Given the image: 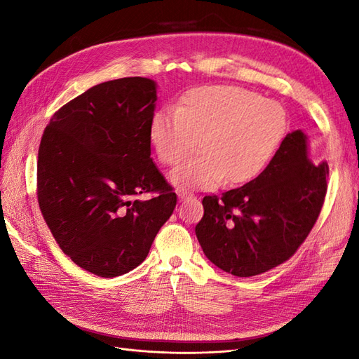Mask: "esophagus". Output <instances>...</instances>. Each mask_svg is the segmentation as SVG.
Returning a JSON list of instances; mask_svg holds the SVG:
<instances>
[{
  "label": "esophagus",
  "instance_id": "esophagus-1",
  "mask_svg": "<svg viewBox=\"0 0 359 359\" xmlns=\"http://www.w3.org/2000/svg\"><path fill=\"white\" fill-rule=\"evenodd\" d=\"M178 199L180 201H187V199H193V194L186 193V191H180L178 193Z\"/></svg>",
  "mask_w": 359,
  "mask_h": 359
}]
</instances>
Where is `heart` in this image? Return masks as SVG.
<instances>
[{
	"instance_id": "1",
	"label": "heart",
	"mask_w": 359,
	"mask_h": 359,
	"mask_svg": "<svg viewBox=\"0 0 359 359\" xmlns=\"http://www.w3.org/2000/svg\"><path fill=\"white\" fill-rule=\"evenodd\" d=\"M286 115L274 100L241 86L191 90L180 107H163L151 121V142L165 165H177L199 140V156L170 172L181 189L238 186L262 172L283 137Z\"/></svg>"
}]
</instances>
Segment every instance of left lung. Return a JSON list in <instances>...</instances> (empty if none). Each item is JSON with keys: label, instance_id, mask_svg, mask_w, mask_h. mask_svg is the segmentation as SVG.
<instances>
[{"label": "left lung", "instance_id": "obj_1", "mask_svg": "<svg viewBox=\"0 0 359 359\" xmlns=\"http://www.w3.org/2000/svg\"><path fill=\"white\" fill-rule=\"evenodd\" d=\"M328 175L327 161L309 160L301 130L286 135L259 177L222 196L203 198L196 236L205 256L236 277L262 274L286 262L318 220Z\"/></svg>", "mask_w": 359, "mask_h": 359}]
</instances>
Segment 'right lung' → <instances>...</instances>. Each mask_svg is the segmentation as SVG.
I'll return each instance as SVG.
<instances>
[{"mask_svg":"<svg viewBox=\"0 0 359 359\" xmlns=\"http://www.w3.org/2000/svg\"><path fill=\"white\" fill-rule=\"evenodd\" d=\"M156 82H103L64 104L41 136L37 199L57 244L88 273L111 278L149 253L177 194L151 158ZM153 192L148 201L135 196Z\"/></svg>","mask_w":359,"mask_h":359,"instance_id":"right-lung-1","label":"right lung"}]
</instances>
